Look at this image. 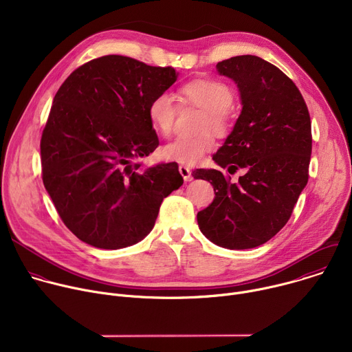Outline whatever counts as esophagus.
<instances>
[{"label":"esophagus","instance_id":"1","mask_svg":"<svg viewBox=\"0 0 352 352\" xmlns=\"http://www.w3.org/2000/svg\"><path fill=\"white\" fill-rule=\"evenodd\" d=\"M179 174L182 175L184 181H190L192 179V171L186 166H179Z\"/></svg>","mask_w":352,"mask_h":352}]
</instances>
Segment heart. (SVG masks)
<instances>
[{
  "instance_id": "obj_1",
  "label": "heart",
  "mask_w": 352,
  "mask_h": 352,
  "mask_svg": "<svg viewBox=\"0 0 352 352\" xmlns=\"http://www.w3.org/2000/svg\"><path fill=\"white\" fill-rule=\"evenodd\" d=\"M181 93L185 102L206 111V117L202 122V129L212 128L220 135L228 131V109L232 104L234 96L227 85L212 79H199L185 85ZM147 116L153 128L159 133L168 136L174 129L177 116L174 97L166 91L155 96L147 107ZM213 133L206 131L197 136H182L174 139L163 147V155L168 160L186 166H193L202 160L204 156L213 148Z\"/></svg>"
}]
</instances>
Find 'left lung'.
Returning a JSON list of instances; mask_svg holds the SVG:
<instances>
[{"label": "left lung", "instance_id": "8db88e82", "mask_svg": "<svg viewBox=\"0 0 352 352\" xmlns=\"http://www.w3.org/2000/svg\"><path fill=\"white\" fill-rule=\"evenodd\" d=\"M238 87L242 110L213 160L238 182L214 168H197L209 181L213 202L197 213L202 234L227 249L256 248L273 238L291 217L308 184L312 153L311 117L295 83L256 56H238L216 65Z\"/></svg>", "mask_w": 352, "mask_h": 352}]
</instances>
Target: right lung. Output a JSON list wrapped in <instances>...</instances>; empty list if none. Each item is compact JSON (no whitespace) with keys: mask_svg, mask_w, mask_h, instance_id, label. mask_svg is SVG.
<instances>
[{"mask_svg":"<svg viewBox=\"0 0 352 352\" xmlns=\"http://www.w3.org/2000/svg\"><path fill=\"white\" fill-rule=\"evenodd\" d=\"M177 78L171 67L104 56L75 69L58 89L40 142L43 184L85 243H138L153 230L163 199L184 184L175 162L136 163L159 146L147 107Z\"/></svg>","mask_w":352,"mask_h":352,"instance_id":"right-lung-1","label":"right lung"}]
</instances>
